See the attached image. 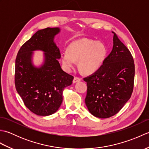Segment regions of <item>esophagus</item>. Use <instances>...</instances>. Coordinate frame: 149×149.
Wrapping results in <instances>:
<instances>
[{"mask_svg": "<svg viewBox=\"0 0 149 149\" xmlns=\"http://www.w3.org/2000/svg\"><path fill=\"white\" fill-rule=\"evenodd\" d=\"M81 79L80 77H74V80H73V83H77V82L78 81H80Z\"/></svg>", "mask_w": 149, "mask_h": 149, "instance_id": "esophagus-1", "label": "esophagus"}]
</instances>
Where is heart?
<instances>
[{"label": "heart", "instance_id": "1", "mask_svg": "<svg viewBox=\"0 0 149 149\" xmlns=\"http://www.w3.org/2000/svg\"><path fill=\"white\" fill-rule=\"evenodd\" d=\"M107 53V49L102 42L90 39H83L72 43L68 52L61 54V61L64 68L71 71L79 61V67L82 72L91 74L102 65Z\"/></svg>", "mask_w": 149, "mask_h": 149}]
</instances>
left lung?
I'll list each match as a JSON object with an SVG mask.
<instances>
[{"label":"left lung","instance_id":"left-lung-1","mask_svg":"<svg viewBox=\"0 0 149 149\" xmlns=\"http://www.w3.org/2000/svg\"><path fill=\"white\" fill-rule=\"evenodd\" d=\"M113 46L101 67L84 78L87 83L85 103L95 116L107 118L119 112L130 99L134 80V59L129 49L112 32Z\"/></svg>","mask_w":149,"mask_h":149}]
</instances>
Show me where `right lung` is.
<instances>
[{"mask_svg": "<svg viewBox=\"0 0 149 149\" xmlns=\"http://www.w3.org/2000/svg\"><path fill=\"white\" fill-rule=\"evenodd\" d=\"M59 31L58 27L38 31L21 47L15 60L16 90L25 106L37 115L48 116L56 112L62 103L63 90L74 79L63 70L58 61L61 54L54 38ZM34 50L45 52L40 68L32 63Z\"/></svg>", "mask_w": 149, "mask_h": 149, "instance_id": "right-lung-1", "label": "right lung"}]
</instances>
